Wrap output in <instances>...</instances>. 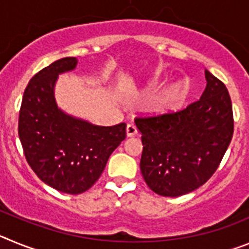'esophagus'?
<instances>
[{
  "mask_svg": "<svg viewBox=\"0 0 249 249\" xmlns=\"http://www.w3.org/2000/svg\"><path fill=\"white\" fill-rule=\"evenodd\" d=\"M126 132L127 137H133V136L137 135V127H136L133 123H128V124H127Z\"/></svg>",
  "mask_w": 249,
  "mask_h": 249,
  "instance_id": "esophagus-1",
  "label": "esophagus"
}]
</instances>
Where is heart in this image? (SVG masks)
Returning <instances> with one entry per match:
<instances>
[{
    "label": "heart",
    "mask_w": 249,
    "mask_h": 249,
    "mask_svg": "<svg viewBox=\"0 0 249 249\" xmlns=\"http://www.w3.org/2000/svg\"><path fill=\"white\" fill-rule=\"evenodd\" d=\"M190 93V83L187 81H176L166 86L156 98L155 108L160 113L177 111L184 102Z\"/></svg>",
    "instance_id": "heart-1"
}]
</instances>
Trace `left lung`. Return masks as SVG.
Returning <instances> with one entry per match:
<instances>
[{"instance_id":"8db88e82","label":"left lung","mask_w":249,"mask_h":249,"mask_svg":"<svg viewBox=\"0 0 249 249\" xmlns=\"http://www.w3.org/2000/svg\"><path fill=\"white\" fill-rule=\"evenodd\" d=\"M201 98L177 112L136 117L142 135L141 172L147 186L164 197L197 190L218 168L233 136L230 93L206 70Z\"/></svg>"}]
</instances>
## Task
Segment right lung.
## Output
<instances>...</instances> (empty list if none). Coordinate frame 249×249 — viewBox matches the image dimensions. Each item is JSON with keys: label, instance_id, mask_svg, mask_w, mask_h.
Returning a JSON list of instances; mask_svg holds the SVG:
<instances>
[{"label": "right lung", "instance_id": "right-lung-1", "mask_svg": "<svg viewBox=\"0 0 249 249\" xmlns=\"http://www.w3.org/2000/svg\"><path fill=\"white\" fill-rule=\"evenodd\" d=\"M76 65V57H65L35 74L25 89L18 116V136L27 163L41 181L68 195L89 190L112 152L126 138V123L94 126L57 107V77Z\"/></svg>", "mask_w": 249, "mask_h": 249}]
</instances>
